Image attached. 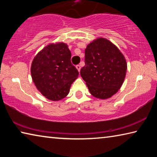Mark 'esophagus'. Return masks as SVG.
Here are the masks:
<instances>
[{
  "label": "esophagus",
  "instance_id": "esophagus-1",
  "mask_svg": "<svg viewBox=\"0 0 157 157\" xmlns=\"http://www.w3.org/2000/svg\"><path fill=\"white\" fill-rule=\"evenodd\" d=\"M76 68H77V69H78V71L79 72V71H80V69H81V66L80 65H77L76 66Z\"/></svg>",
  "mask_w": 157,
  "mask_h": 157
}]
</instances>
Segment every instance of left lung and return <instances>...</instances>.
<instances>
[{
	"instance_id": "8db88e82",
	"label": "left lung",
	"mask_w": 157,
	"mask_h": 157,
	"mask_svg": "<svg viewBox=\"0 0 157 157\" xmlns=\"http://www.w3.org/2000/svg\"><path fill=\"white\" fill-rule=\"evenodd\" d=\"M85 66L80 75L91 94L107 99L116 94L123 84L127 62L118 48L105 38H98L85 49Z\"/></svg>"
}]
</instances>
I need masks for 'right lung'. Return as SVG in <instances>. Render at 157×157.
I'll return each mask as SVG.
<instances>
[{
    "mask_svg": "<svg viewBox=\"0 0 157 157\" xmlns=\"http://www.w3.org/2000/svg\"><path fill=\"white\" fill-rule=\"evenodd\" d=\"M71 52L64 43L50 44L33 61L31 75L36 89L47 99L58 101L68 94L79 72L71 62Z\"/></svg>",
    "mask_w": 157,
    "mask_h": 157,
    "instance_id": "obj_1",
    "label": "right lung"
}]
</instances>
